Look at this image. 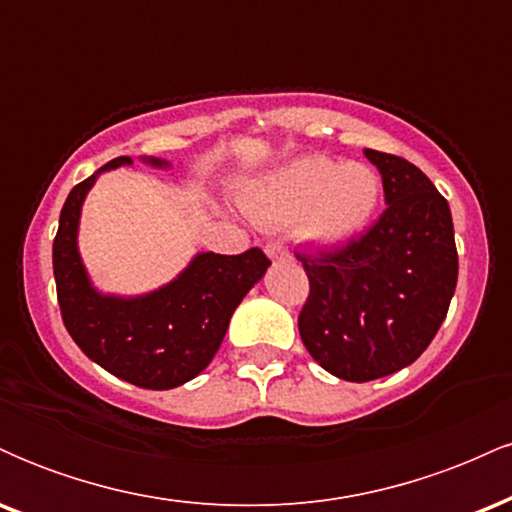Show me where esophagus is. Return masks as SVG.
Returning <instances> with one entry per match:
<instances>
[{"label": "esophagus", "mask_w": 512, "mask_h": 512, "mask_svg": "<svg viewBox=\"0 0 512 512\" xmlns=\"http://www.w3.org/2000/svg\"><path fill=\"white\" fill-rule=\"evenodd\" d=\"M264 252H267L269 260L274 262H281V260H289V250H286L284 243H279V240H272V243L264 245Z\"/></svg>", "instance_id": "esophagus-1"}]
</instances>
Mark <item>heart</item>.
I'll return each instance as SVG.
<instances>
[{
    "mask_svg": "<svg viewBox=\"0 0 512 512\" xmlns=\"http://www.w3.org/2000/svg\"><path fill=\"white\" fill-rule=\"evenodd\" d=\"M378 202L380 178L366 163L303 156L269 173L248 197V209L260 223H298L303 238L339 248L368 226Z\"/></svg>",
    "mask_w": 512,
    "mask_h": 512,
    "instance_id": "heart-1",
    "label": "heart"
}]
</instances>
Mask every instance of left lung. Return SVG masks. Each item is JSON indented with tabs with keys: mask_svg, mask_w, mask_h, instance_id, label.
Instances as JSON below:
<instances>
[{
	"mask_svg": "<svg viewBox=\"0 0 512 512\" xmlns=\"http://www.w3.org/2000/svg\"><path fill=\"white\" fill-rule=\"evenodd\" d=\"M363 154L383 175L387 209L342 248L296 252L310 281L298 332L308 354L349 383L414 363L443 325L457 286L445 197L407 158Z\"/></svg>",
	"mask_w": 512,
	"mask_h": 512,
	"instance_id": "obj_1",
	"label": "left lung"
}]
</instances>
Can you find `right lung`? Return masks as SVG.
<instances>
[{
    "label": "right lung",
    "instance_id": "1",
    "mask_svg": "<svg viewBox=\"0 0 512 512\" xmlns=\"http://www.w3.org/2000/svg\"><path fill=\"white\" fill-rule=\"evenodd\" d=\"M144 161L168 166L161 158ZM129 163V156L113 158L98 173ZM98 173L69 192L52 243L64 327L76 346L115 378L146 390H170L209 366L233 310L272 262L260 248L240 255L202 252L178 279L154 293L137 298L103 296L88 281L76 248L81 204Z\"/></svg>",
    "mask_w": 512,
    "mask_h": 512
}]
</instances>
